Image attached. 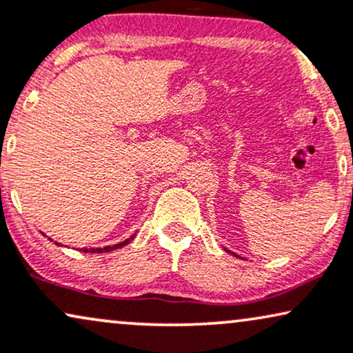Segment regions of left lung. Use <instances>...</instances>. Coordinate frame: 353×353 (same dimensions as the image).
Instances as JSON below:
<instances>
[{
    "label": "left lung",
    "mask_w": 353,
    "mask_h": 353,
    "mask_svg": "<svg viewBox=\"0 0 353 353\" xmlns=\"http://www.w3.org/2000/svg\"><path fill=\"white\" fill-rule=\"evenodd\" d=\"M225 251H226V252H231V251H228V249H226V248H225ZM231 254H233V256H236L234 252H231ZM236 257H239V256H236Z\"/></svg>",
    "instance_id": "1"
}]
</instances>
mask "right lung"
Returning <instances> with one entry per match:
<instances>
[{
  "label": "right lung",
  "instance_id": "obj_1",
  "mask_svg": "<svg viewBox=\"0 0 353 353\" xmlns=\"http://www.w3.org/2000/svg\"><path fill=\"white\" fill-rule=\"evenodd\" d=\"M133 238H135V234H133V236H130V238H128V239H125V241H123V243L114 244V246H105V248H91V249H86V248H84V249H83V251H84V252H92V254H101V252H110V251H115V249H120V248H123V246H125V244H128V243H130V241H132ZM50 241H52V239H50ZM55 244H57V246H61V244H60V243H55Z\"/></svg>",
  "mask_w": 353,
  "mask_h": 353
}]
</instances>
